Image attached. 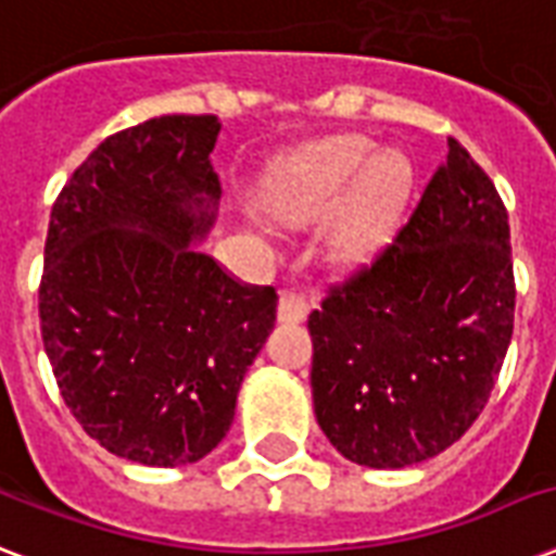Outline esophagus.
I'll use <instances>...</instances> for the list:
<instances>
[{"instance_id": "34e87169", "label": "esophagus", "mask_w": 556, "mask_h": 556, "mask_svg": "<svg viewBox=\"0 0 556 556\" xmlns=\"http://www.w3.org/2000/svg\"><path fill=\"white\" fill-rule=\"evenodd\" d=\"M308 296L300 291H279V305L277 317L279 323H303L308 317Z\"/></svg>"}]
</instances>
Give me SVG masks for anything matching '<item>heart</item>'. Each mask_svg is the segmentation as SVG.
Returning <instances> with one entry per match:
<instances>
[{
  "instance_id": "obj_1",
  "label": "heart",
  "mask_w": 556,
  "mask_h": 556,
  "mask_svg": "<svg viewBox=\"0 0 556 556\" xmlns=\"http://www.w3.org/2000/svg\"><path fill=\"white\" fill-rule=\"evenodd\" d=\"M413 181V164L401 152L375 159V143L352 135L308 152L279 204L288 216L314 218L338 207L355 186L334 227V253L346 262H366L397 230Z\"/></svg>"
}]
</instances>
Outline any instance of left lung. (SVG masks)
Listing matches in <instances>:
<instances>
[{
	"label": "left lung",
	"instance_id": "1",
	"mask_svg": "<svg viewBox=\"0 0 556 556\" xmlns=\"http://www.w3.org/2000/svg\"><path fill=\"white\" fill-rule=\"evenodd\" d=\"M508 210L450 138L413 216L308 314L314 415L355 465L439 456L491 397L514 334Z\"/></svg>",
	"mask_w": 556,
	"mask_h": 556
}]
</instances>
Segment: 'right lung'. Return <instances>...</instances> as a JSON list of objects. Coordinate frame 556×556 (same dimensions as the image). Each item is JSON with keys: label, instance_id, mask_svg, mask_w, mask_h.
<instances>
[{"label": "right lung", "instance_id": "obj_1", "mask_svg": "<svg viewBox=\"0 0 556 556\" xmlns=\"http://www.w3.org/2000/svg\"><path fill=\"white\" fill-rule=\"evenodd\" d=\"M218 121L164 115L109 135L51 207L39 279L42 346L65 406L100 447L147 467L199 462L277 320L190 248L213 225Z\"/></svg>", "mask_w": 556, "mask_h": 556}]
</instances>
